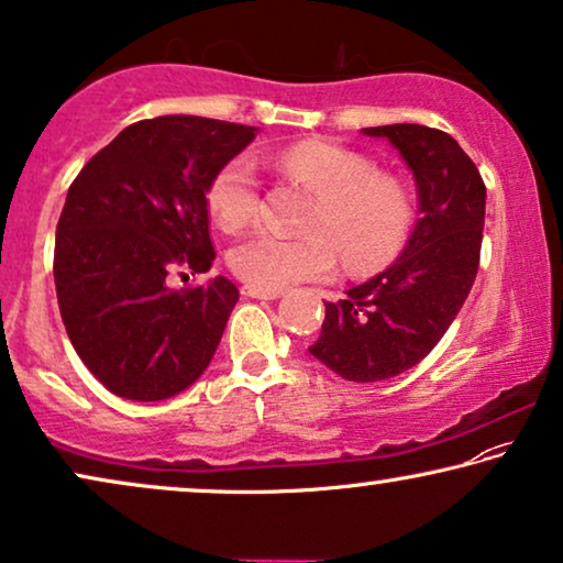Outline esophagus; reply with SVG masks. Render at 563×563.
Segmentation results:
<instances>
[{"label":"esophagus","mask_w":563,"mask_h":563,"mask_svg":"<svg viewBox=\"0 0 563 563\" xmlns=\"http://www.w3.org/2000/svg\"><path fill=\"white\" fill-rule=\"evenodd\" d=\"M242 296L260 298V300H275L283 296V290H263V288H255V285H242Z\"/></svg>","instance_id":"34e87169"}]
</instances>
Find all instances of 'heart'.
<instances>
[{
  "mask_svg": "<svg viewBox=\"0 0 563 563\" xmlns=\"http://www.w3.org/2000/svg\"><path fill=\"white\" fill-rule=\"evenodd\" d=\"M285 176L308 188L316 203L303 221L306 236L283 240L252 234L229 252L236 278L263 290H283L300 280L334 273L342 252L350 271H375L400 255L413 227V199L406 186L379 176L357 150L306 140L275 155ZM209 213L224 232L250 227L260 213V178L247 155L221 165L206 194Z\"/></svg>",
  "mask_w": 563,
  "mask_h": 563,
  "instance_id": "b5f03b06",
  "label": "heart"
}]
</instances>
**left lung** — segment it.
Instances as JSON below:
<instances>
[{
  "instance_id": "obj_1",
  "label": "left lung",
  "mask_w": 563,
  "mask_h": 563,
  "mask_svg": "<svg viewBox=\"0 0 563 563\" xmlns=\"http://www.w3.org/2000/svg\"><path fill=\"white\" fill-rule=\"evenodd\" d=\"M362 132L385 137L413 170L421 219L385 273L327 303L308 352L350 383H377L416 367L464 306L479 267L487 188L446 132L423 124Z\"/></svg>"
}]
</instances>
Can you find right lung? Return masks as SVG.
<instances>
[{"mask_svg": "<svg viewBox=\"0 0 563 563\" xmlns=\"http://www.w3.org/2000/svg\"><path fill=\"white\" fill-rule=\"evenodd\" d=\"M257 126L168 114L117 134L68 188L55 229V292L81 362L109 393L165 400L203 375L240 290L170 288L217 257L206 194Z\"/></svg>", "mask_w": 563, "mask_h": 563, "instance_id": "right-lung-1", "label": "right lung"}]
</instances>
